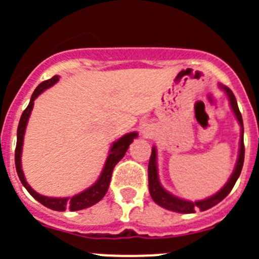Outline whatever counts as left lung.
I'll return each instance as SVG.
<instances>
[{"mask_svg": "<svg viewBox=\"0 0 259 259\" xmlns=\"http://www.w3.org/2000/svg\"><path fill=\"white\" fill-rule=\"evenodd\" d=\"M224 91L227 92L228 97H229L230 106H232L233 111H234L235 116H237L238 121H239L240 126H242V137H240V149H239V157H238L237 165H235V169L233 172L232 177L229 178L227 185L217 193L214 196L209 197L206 200H202V201H196L191 202L186 201V200H181L178 197L173 196L169 192L164 190V188L160 186L159 180H158V170H157V162H155V158H157V153H155V148L152 149V154H150L149 164H148V181H149V192L150 196H152L153 201L155 204H158L159 206L164 207V209L170 210V211L181 212V214H192L195 212V210L200 209L201 211L210 209V207L215 206L217 204H219L220 201L225 199L230 193V191L234 187L235 182H237L238 177H239L240 172H242L243 163H244V140H243V119L242 114L239 111V107H238L237 100H235L234 94L232 92V90L228 89V87H223Z\"/></svg>", "mask_w": 259, "mask_h": 259, "instance_id": "obj_1", "label": "left lung"}]
</instances>
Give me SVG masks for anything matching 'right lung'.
I'll use <instances>...</instances> for the list:
<instances>
[{"label": "right lung", "mask_w": 259, "mask_h": 259, "mask_svg": "<svg viewBox=\"0 0 259 259\" xmlns=\"http://www.w3.org/2000/svg\"><path fill=\"white\" fill-rule=\"evenodd\" d=\"M58 81V76L52 77L50 79L41 82L39 86L35 89V91L32 92V96L30 99L29 105H27L26 109L22 112L21 117H20L19 127H17V142H16V149H15V165H16V172L19 176L20 181H21L22 185L25 186V188L27 190V192L34 197L35 200L40 202L41 205L47 206L48 209L55 210V211H64V210H71V211H77V210L86 209V207L92 206V205L97 204L102 197L106 195L107 190H109L110 181H111L112 170H114L116 163L121 159L125 155L126 150L129 149V145L134 142L135 138L138 137L137 133H130V134L124 135L122 138H120L117 142H115L112 144L111 150H110V154L107 157L106 163H105V167L102 169L101 176L97 180V182L94 186H91L90 188H87L83 192L78 193L73 197H66V199H55V197H47L39 195L37 192H35L29 185H27L26 180L24 177V173L21 169V150H22V142H24V134L25 129H26L27 120H29L30 114H31L32 106H34V100L41 94L44 90L49 89L50 86L55 83Z\"/></svg>", "instance_id": "1"}]
</instances>
